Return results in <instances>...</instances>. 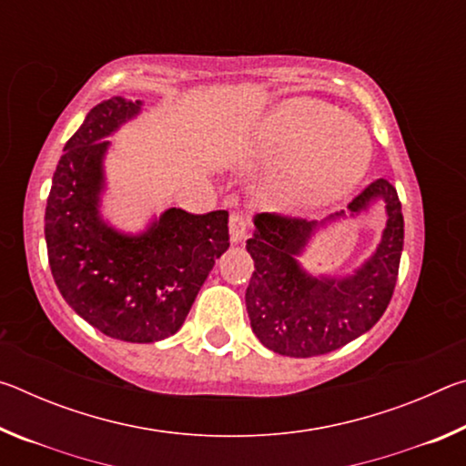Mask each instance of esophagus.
Listing matches in <instances>:
<instances>
[{"label":"esophagus","instance_id":"obj_1","mask_svg":"<svg viewBox=\"0 0 466 466\" xmlns=\"http://www.w3.org/2000/svg\"><path fill=\"white\" fill-rule=\"evenodd\" d=\"M248 228H250L248 218L240 214V211H234V214L230 216V238H232V242H240L244 236H247Z\"/></svg>","mask_w":466,"mask_h":466}]
</instances>
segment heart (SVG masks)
Masks as SVG:
<instances>
[{"label": "heart", "instance_id": "b5f03b06", "mask_svg": "<svg viewBox=\"0 0 466 466\" xmlns=\"http://www.w3.org/2000/svg\"><path fill=\"white\" fill-rule=\"evenodd\" d=\"M265 154L283 160L289 191L320 205L345 195L364 175L370 139L360 125L314 100L283 102L261 129Z\"/></svg>", "mask_w": 466, "mask_h": 466}]
</instances>
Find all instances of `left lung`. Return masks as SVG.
<instances>
[{
  "mask_svg": "<svg viewBox=\"0 0 466 466\" xmlns=\"http://www.w3.org/2000/svg\"><path fill=\"white\" fill-rule=\"evenodd\" d=\"M382 197L386 228L370 261L350 278H310L299 269L296 255L306 247L317 222L283 214H261L247 250L255 273L247 288L252 333L279 356L312 358L335 351L372 329L389 306L403 250V211L386 178L370 183L347 209L360 214ZM345 216L335 214L330 218Z\"/></svg>",
  "mask_w": 466,
  "mask_h": 466,
  "instance_id": "1",
  "label": "left lung"
}]
</instances>
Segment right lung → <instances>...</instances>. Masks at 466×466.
<instances>
[{
  "mask_svg": "<svg viewBox=\"0 0 466 466\" xmlns=\"http://www.w3.org/2000/svg\"><path fill=\"white\" fill-rule=\"evenodd\" d=\"M139 100L110 96L67 139L46 199L45 238L53 279L94 329L131 343H154L183 327L197 294L230 247L228 211L172 208L141 236H125L98 216L102 156Z\"/></svg>",
  "mask_w": 466,
  "mask_h": 466,
  "instance_id": "obj_1",
  "label": "right lung"
}]
</instances>
